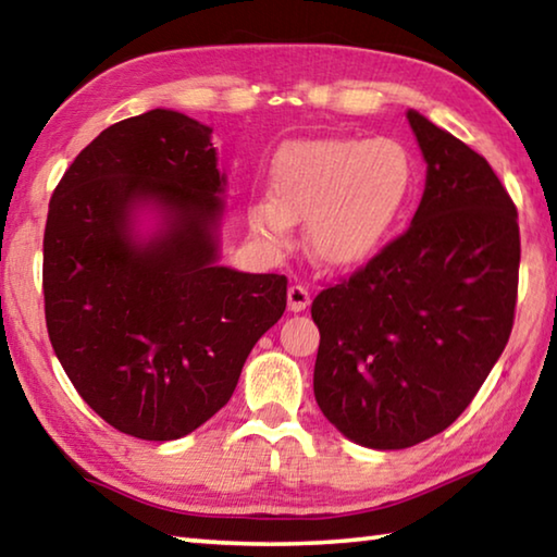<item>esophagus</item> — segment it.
Listing matches in <instances>:
<instances>
[{
	"mask_svg": "<svg viewBox=\"0 0 557 557\" xmlns=\"http://www.w3.org/2000/svg\"><path fill=\"white\" fill-rule=\"evenodd\" d=\"M309 299H312V295H309V289L305 285H292L287 289L289 312H305V309L309 307Z\"/></svg>",
	"mask_w": 557,
	"mask_h": 557,
	"instance_id": "34e87169",
	"label": "esophagus"
}]
</instances>
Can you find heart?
Returning <instances> with one entry per match:
<instances>
[{
  "mask_svg": "<svg viewBox=\"0 0 557 557\" xmlns=\"http://www.w3.org/2000/svg\"><path fill=\"white\" fill-rule=\"evenodd\" d=\"M418 188V162L395 137L305 139L280 149L270 199L250 206L252 231L285 240L307 221L312 256L329 268H358L393 238Z\"/></svg>",
  "mask_w": 557,
  "mask_h": 557,
  "instance_id": "1",
  "label": "heart"
}]
</instances>
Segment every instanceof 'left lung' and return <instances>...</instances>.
Here are the masks:
<instances>
[{
  "mask_svg": "<svg viewBox=\"0 0 557 557\" xmlns=\"http://www.w3.org/2000/svg\"><path fill=\"white\" fill-rule=\"evenodd\" d=\"M408 120L428 162L410 228L312 301L317 405L371 449L447 430L494 369L516 314L511 196L482 154L420 112Z\"/></svg>",
  "mask_w": 557,
  "mask_h": 557,
  "instance_id": "obj_1",
  "label": "left lung"
}]
</instances>
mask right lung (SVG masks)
I'll use <instances>...</instances> for the list:
<instances>
[{"label": "right lung", "instance_id": "add662e5", "mask_svg": "<svg viewBox=\"0 0 557 557\" xmlns=\"http://www.w3.org/2000/svg\"><path fill=\"white\" fill-rule=\"evenodd\" d=\"M223 186L211 127L157 108L102 129L53 188L46 329L81 398L125 435L201 428L287 307L285 275L215 265ZM143 202L163 211L147 244L131 235Z\"/></svg>", "mask_w": 557, "mask_h": 557}]
</instances>
